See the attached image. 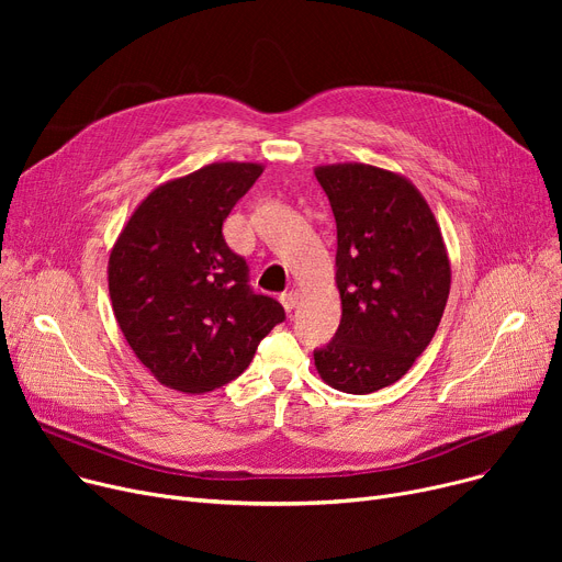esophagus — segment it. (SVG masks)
<instances>
[{
  "label": "esophagus",
  "mask_w": 562,
  "mask_h": 562,
  "mask_svg": "<svg viewBox=\"0 0 562 562\" xmlns=\"http://www.w3.org/2000/svg\"><path fill=\"white\" fill-rule=\"evenodd\" d=\"M301 299H303V293L299 291V289H291V291H286V293H282V305H284V310L286 312H293L299 307V303H301Z\"/></svg>",
  "instance_id": "34e87169"
}]
</instances>
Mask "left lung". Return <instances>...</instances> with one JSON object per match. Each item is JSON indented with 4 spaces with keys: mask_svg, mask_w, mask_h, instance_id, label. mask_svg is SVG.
<instances>
[{
    "mask_svg": "<svg viewBox=\"0 0 562 562\" xmlns=\"http://www.w3.org/2000/svg\"><path fill=\"white\" fill-rule=\"evenodd\" d=\"M337 223L341 321L314 352L321 380L346 394L394 385L430 344L451 289L445 236L405 175L371 164L316 166Z\"/></svg>",
    "mask_w": 562,
    "mask_h": 562,
    "instance_id": "obj_1",
    "label": "left lung"
}]
</instances>
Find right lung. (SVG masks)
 Returning <instances> with one entry per match:
<instances>
[{
    "instance_id": "1",
    "label": "right lung",
    "mask_w": 562,
    "mask_h": 562,
    "mask_svg": "<svg viewBox=\"0 0 562 562\" xmlns=\"http://www.w3.org/2000/svg\"><path fill=\"white\" fill-rule=\"evenodd\" d=\"M263 166L216 161L147 193L109 255V296L134 356L161 385L204 394L239 375L284 321L248 286L223 221Z\"/></svg>"
}]
</instances>
